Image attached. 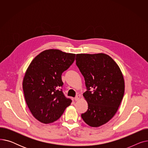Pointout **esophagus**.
Wrapping results in <instances>:
<instances>
[{"label":"esophagus","instance_id":"esophagus-1","mask_svg":"<svg viewBox=\"0 0 148 148\" xmlns=\"http://www.w3.org/2000/svg\"><path fill=\"white\" fill-rule=\"evenodd\" d=\"M80 98V95H77V96L74 98V99H75V101H78Z\"/></svg>","mask_w":148,"mask_h":148}]
</instances>
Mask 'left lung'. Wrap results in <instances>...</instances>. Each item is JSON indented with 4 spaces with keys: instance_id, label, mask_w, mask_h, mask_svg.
Here are the masks:
<instances>
[{
    "instance_id": "obj_1",
    "label": "left lung",
    "mask_w": 148,
    "mask_h": 148,
    "mask_svg": "<svg viewBox=\"0 0 148 148\" xmlns=\"http://www.w3.org/2000/svg\"><path fill=\"white\" fill-rule=\"evenodd\" d=\"M75 60L87 88L83 95L88 109L82 118L90 127H100L118 110L125 91L123 76L118 64L106 54H77Z\"/></svg>"
}]
</instances>
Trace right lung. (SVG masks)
Masks as SVG:
<instances>
[{"label": "right lung", "mask_w": 148, "mask_h": 148, "mask_svg": "<svg viewBox=\"0 0 148 148\" xmlns=\"http://www.w3.org/2000/svg\"><path fill=\"white\" fill-rule=\"evenodd\" d=\"M75 54L57 49L46 50L28 66L23 81L26 104L34 117L43 123L57 121L72 101L62 89V74L75 60Z\"/></svg>", "instance_id": "obj_1"}]
</instances>
